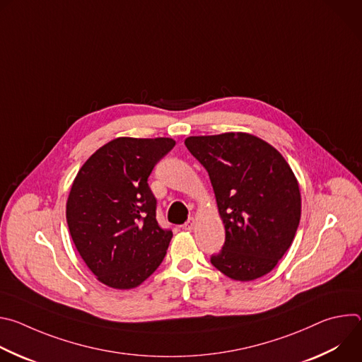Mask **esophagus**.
Masks as SVG:
<instances>
[{
  "label": "esophagus",
  "instance_id": "esophagus-1",
  "mask_svg": "<svg viewBox=\"0 0 362 362\" xmlns=\"http://www.w3.org/2000/svg\"><path fill=\"white\" fill-rule=\"evenodd\" d=\"M194 223H196V221H194L193 218H190V219L183 225V229H185V230H192V229L194 228Z\"/></svg>",
  "mask_w": 362,
  "mask_h": 362
}]
</instances>
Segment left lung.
Segmentation results:
<instances>
[{
	"label": "left lung",
	"mask_w": 362,
	"mask_h": 362,
	"mask_svg": "<svg viewBox=\"0 0 362 362\" xmlns=\"http://www.w3.org/2000/svg\"><path fill=\"white\" fill-rule=\"evenodd\" d=\"M187 150L208 170L225 225L212 265L235 281L269 274L289 249L300 219L298 180L282 154L247 133L192 136Z\"/></svg>",
	"instance_id": "left-lung-1"
}]
</instances>
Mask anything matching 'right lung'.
<instances>
[{
  "instance_id": "add662e5",
  "label": "right lung",
  "mask_w": 362,
  "mask_h": 362,
  "mask_svg": "<svg viewBox=\"0 0 362 362\" xmlns=\"http://www.w3.org/2000/svg\"><path fill=\"white\" fill-rule=\"evenodd\" d=\"M175 144L169 137L115 139L91 154L71 185V239L88 269L110 288L139 286L163 261L173 233L156 221L147 179Z\"/></svg>"
}]
</instances>
